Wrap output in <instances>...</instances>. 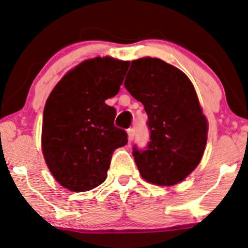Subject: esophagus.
Listing matches in <instances>:
<instances>
[{"label":"esophagus","instance_id":"esophagus-1","mask_svg":"<svg viewBox=\"0 0 248 248\" xmlns=\"http://www.w3.org/2000/svg\"><path fill=\"white\" fill-rule=\"evenodd\" d=\"M127 133H128V141H129V143L133 142L134 136H135V130H134V128H129Z\"/></svg>","mask_w":248,"mask_h":248}]
</instances>
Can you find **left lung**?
Segmentation results:
<instances>
[{"mask_svg":"<svg viewBox=\"0 0 248 248\" xmlns=\"http://www.w3.org/2000/svg\"><path fill=\"white\" fill-rule=\"evenodd\" d=\"M124 88L148 114L150 142L144 150L133 148L142 178L159 186L183 181L207 144L208 122L192 82L163 60L143 58L132 62Z\"/></svg>","mask_w":248,"mask_h":248,"instance_id":"left-lung-1","label":"left lung"}]
</instances>
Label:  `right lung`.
<instances>
[{
    "instance_id": "add662e5",
    "label": "right lung",
    "mask_w": 248,
    "mask_h": 248,
    "mask_svg": "<svg viewBox=\"0 0 248 248\" xmlns=\"http://www.w3.org/2000/svg\"><path fill=\"white\" fill-rule=\"evenodd\" d=\"M129 61L108 56L86 60L65 74L44 108L41 145L56 181L73 192H86L107 178L115 149L127 133L114 126L116 111L106 99L120 90Z\"/></svg>"
}]
</instances>
